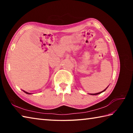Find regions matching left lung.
I'll list each match as a JSON object with an SVG mask.
<instances>
[{
    "mask_svg": "<svg viewBox=\"0 0 133 133\" xmlns=\"http://www.w3.org/2000/svg\"><path fill=\"white\" fill-rule=\"evenodd\" d=\"M107 88H106V89H104V90H103V91H101V92H99V93H94V94H91V95H97V94H99L102 93V92H103V91H105V90H106V89H107Z\"/></svg>",
    "mask_w": 133,
    "mask_h": 133,
    "instance_id": "1",
    "label": "left lung"
}]
</instances>
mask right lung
I'll return each instance as SVG.
<instances>
[{
  "label": "right lung",
  "instance_id": "obj_1",
  "mask_svg": "<svg viewBox=\"0 0 133 133\" xmlns=\"http://www.w3.org/2000/svg\"><path fill=\"white\" fill-rule=\"evenodd\" d=\"M24 93H26V94H31V93H28V92H26V91H23Z\"/></svg>",
  "mask_w": 133,
  "mask_h": 133
}]
</instances>
